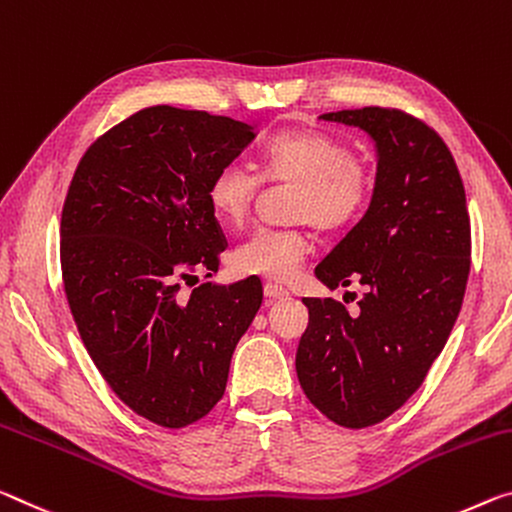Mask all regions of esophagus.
<instances>
[{
    "label": "esophagus",
    "mask_w": 512,
    "mask_h": 512,
    "mask_svg": "<svg viewBox=\"0 0 512 512\" xmlns=\"http://www.w3.org/2000/svg\"><path fill=\"white\" fill-rule=\"evenodd\" d=\"M264 296L269 300H285V298H289V291L278 287V285H264Z\"/></svg>",
    "instance_id": "esophagus-1"
}]
</instances>
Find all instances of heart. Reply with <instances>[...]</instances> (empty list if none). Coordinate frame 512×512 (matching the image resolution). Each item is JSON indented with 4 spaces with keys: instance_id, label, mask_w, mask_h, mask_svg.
Segmentation results:
<instances>
[{
    "instance_id": "obj_1",
    "label": "heart",
    "mask_w": 512,
    "mask_h": 512,
    "mask_svg": "<svg viewBox=\"0 0 512 512\" xmlns=\"http://www.w3.org/2000/svg\"><path fill=\"white\" fill-rule=\"evenodd\" d=\"M259 170L269 182L296 184L294 218L319 230H337L362 214L371 180L346 143L314 129L282 132L264 145ZM262 180L241 164H225L209 182L207 198L227 225H239L253 209ZM310 250L303 230H257L232 255L234 269L273 282H289Z\"/></svg>"
}]
</instances>
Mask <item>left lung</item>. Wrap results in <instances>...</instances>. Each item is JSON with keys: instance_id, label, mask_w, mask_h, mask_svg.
<instances>
[{"instance_id": "1", "label": "left lung", "mask_w": 512, "mask_h": 512, "mask_svg": "<svg viewBox=\"0 0 512 512\" xmlns=\"http://www.w3.org/2000/svg\"><path fill=\"white\" fill-rule=\"evenodd\" d=\"M319 118L376 145L369 209L314 269L328 289L360 282L367 294L358 314L303 298L310 323L296 373L330 421L367 428L399 410L442 353L465 296L472 230L458 166L435 129L380 107Z\"/></svg>"}]
</instances>
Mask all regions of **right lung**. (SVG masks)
Returning <instances> with one entry per match:
<instances>
[{
  "mask_svg": "<svg viewBox=\"0 0 512 512\" xmlns=\"http://www.w3.org/2000/svg\"><path fill=\"white\" fill-rule=\"evenodd\" d=\"M257 136L253 125L159 104L81 157L61 214V271L81 342L136 415L189 426L221 401L262 282H205L225 237L207 189ZM212 275V273H209Z\"/></svg>",
  "mask_w": 512,
  "mask_h": 512,
  "instance_id": "1",
  "label": "right lung"
}]
</instances>
